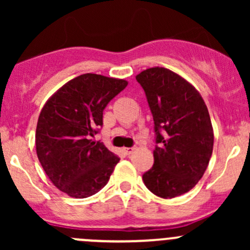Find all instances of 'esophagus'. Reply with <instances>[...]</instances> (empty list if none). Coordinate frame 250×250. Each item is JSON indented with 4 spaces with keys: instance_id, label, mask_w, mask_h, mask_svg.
Segmentation results:
<instances>
[{
    "instance_id": "34e87169",
    "label": "esophagus",
    "mask_w": 250,
    "mask_h": 250,
    "mask_svg": "<svg viewBox=\"0 0 250 250\" xmlns=\"http://www.w3.org/2000/svg\"><path fill=\"white\" fill-rule=\"evenodd\" d=\"M123 151H125V155H130V153L134 152V147H125Z\"/></svg>"
}]
</instances>
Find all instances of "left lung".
I'll return each instance as SVG.
<instances>
[{"label": "left lung", "instance_id": "8db88e82", "mask_svg": "<svg viewBox=\"0 0 250 250\" xmlns=\"http://www.w3.org/2000/svg\"><path fill=\"white\" fill-rule=\"evenodd\" d=\"M135 78L145 90L158 144L144 184L166 200L184 195L201 180L213 152L214 132L206 103L188 81L166 67H150Z\"/></svg>", "mask_w": 250, "mask_h": 250}]
</instances>
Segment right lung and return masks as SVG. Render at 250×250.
<instances>
[{
    "instance_id": "obj_1",
    "label": "right lung",
    "mask_w": 250,
    "mask_h": 250,
    "mask_svg": "<svg viewBox=\"0 0 250 250\" xmlns=\"http://www.w3.org/2000/svg\"><path fill=\"white\" fill-rule=\"evenodd\" d=\"M122 78L83 74L60 87L37 121L36 152L53 185L74 198L102 190L120 158L92 140L103 125V111L127 87Z\"/></svg>"
}]
</instances>
